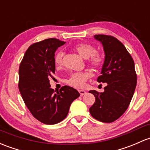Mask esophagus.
Returning <instances> with one entry per match:
<instances>
[{
	"label": "esophagus",
	"instance_id": "1",
	"mask_svg": "<svg viewBox=\"0 0 150 150\" xmlns=\"http://www.w3.org/2000/svg\"><path fill=\"white\" fill-rule=\"evenodd\" d=\"M78 92H79V93L80 94V96H84L85 94L86 93V91H83V90H80V91H78Z\"/></svg>",
	"mask_w": 150,
	"mask_h": 150
}]
</instances>
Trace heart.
I'll return each instance as SVG.
<instances>
[{"label":"heart","instance_id":"obj_1","mask_svg":"<svg viewBox=\"0 0 150 150\" xmlns=\"http://www.w3.org/2000/svg\"><path fill=\"white\" fill-rule=\"evenodd\" d=\"M74 50L82 57L87 59L88 64L96 69H99L103 65L105 57L99 52H96L95 47L88 43L77 44L74 47ZM63 52L59 51L54 57V63L56 67H59L62 65ZM91 77L89 72H74L71 74L70 78L67 80L69 86L74 88H80L84 86L85 83Z\"/></svg>","mask_w":150,"mask_h":150}]
</instances>
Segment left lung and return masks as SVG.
I'll use <instances>...</instances> for the list:
<instances>
[{"instance_id": "8db88e82", "label": "left lung", "mask_w": 150, "mask_h": 150, "mask_svg": "<svg viewBox=\"0 0 150 150\" xmlns=\"http://www.w3.org/2000/svg\"><path fill=\"white\" fill-rule=\"evenodd\" d=\"M105 52V62L98 83H106L104 92L90 91L96 98L90 108L96 120L111 123L124 114L132 100L137 86V74L133 58L116 38L111 35L96 34Z\"/></svg>"}]
</instances>
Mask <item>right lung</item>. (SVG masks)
Returning <instances> with one entry per match:
<instances>
[{"instance_id": "add662e5", "label": "right lung", "mask_w": 150, "mask_h": 150, "mask_svg": "<svg viewBox=\"0 0 150 150\" xmlns=\"http://www.w3.org/2000/svg\"><path fill=\"white\" fill-rule=\"evenodd\" d=\"M65 44L51 38L29 46L18 70V89L28 109L45 124H55L65 119L71 103L80 96L77 90L64 86L54 93L50 79L55 72L54 52Z\"/></svg>"}]
</instances>
